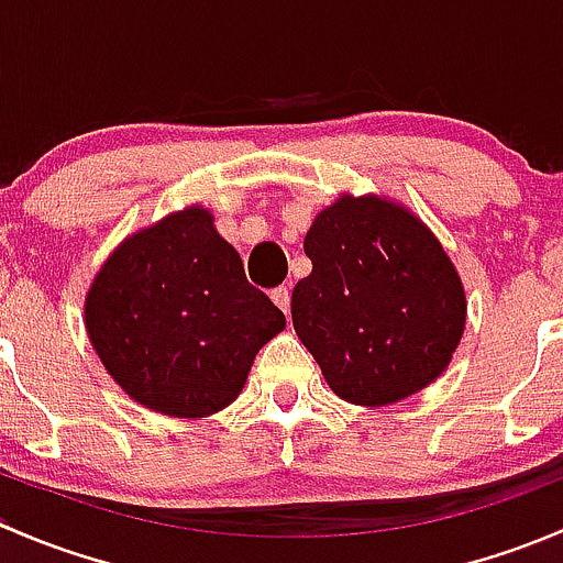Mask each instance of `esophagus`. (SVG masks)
Masks as SVG:
<instances>
[{
    "label": "esophagus",
    "mask_w": 563,
    "mask_h": 563,
    "mask_svg": "<svg viewBox=\"0 0 563 563\" xmlns=\"http://www.w3.org/2000/svg\"><path fill=\"white\" fill-rule=\"evenodd\" d=\"M272 302L283 310V313H291V288L280 286V288H272Z\"/></svg>",
    "instance_id": "1"
}]
</instances>
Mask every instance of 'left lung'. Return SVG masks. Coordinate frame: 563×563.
<instances>
[{
	"mask_svg": "<svg viewBox=\"0 0 563 563\" xmlns=\"http://www.w3.org/2000/svg\"><path fill=\"white\" fill-rule=\"evenodd\" d=\"M291 318L334 395L387 406L444 373L465 327L450 255L402 207L343 196L305 236Z\"/></svg>",
	"mask_w": 563,
	"mask_h": 563,
	"instance_id": "obj_1",
	"label": "left lung"
}]
</instances>
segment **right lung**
Here are the masks:
<instances>
[{
  "label": "right lung",
  "mask_w": 563,
  "mask_h": 563,
  "mask_svg": "<svg viewBox=\"0 0 563 563\" xmlns=\"http://www.w3.org/2000/svg\"><path fill=\"white\" fill-rule=\"evenodd\" d=\"M283 327V310L250 286L240 253L198 207L124 240L87 297L89 340L106 371L168 417L234 402L258 349Z\"/></svg>",
  "instance_id": "obj_1"
}]
</instances>
